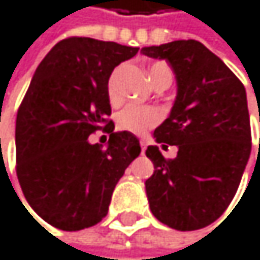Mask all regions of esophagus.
Segmentation results:
<instances>
[{"mask_svg": "<svg viewBox=\"0 0 260 260\" xmlns=\"http://www.w3.org/2000/svg\"><path fill=\"white\" fill-rule=\"evenodd\" d=\"M140 146H142V152H145V151H146V143H145L143 140L140 142Z\"/></svg>", "mask_w": 260, "mask_h": 260, "instance_id": "34e87169", "label": "esophagus"}]
</instances>
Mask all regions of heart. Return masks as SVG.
I'll return each mask as SVG.
<instances>
[{
  "instance_id": "b5f03b06",
  "label": "heart",
  "mask_w": 260,
  "mask_h": 260,
  "mask_svg": "<svg viewBox=\"0 0 260 260\" xmlns=\"http://www.w3.org/2000/svg\"><path fill=\"white\" fill-rule=\"evenodd\" d=\"M121 69H123L121 66L114 69V72L108 80V94L112 102L118 99V77L121 74ZM165 71H170V68L165 63H154L148 71L151 83H154ZM160 120H161V112L157 108L143 106V105H129L117 117L118 127L133 134L146 133L148 129L154 127Z\"/></svg>"
}]
</instances>
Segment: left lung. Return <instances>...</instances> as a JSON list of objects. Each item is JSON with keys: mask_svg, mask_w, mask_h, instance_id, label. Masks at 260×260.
Listing matches in <instances>:
<instances>
[{"mask_svg": "<svg viewBox=\"0 0 260 260\" xmlns=\"http://www.w3.org/2000/svg\"><path fill=\"white\" fill-rule=\"evenodd\" d=\"M174 71L177 95L171 112L154 131L157 145L146 149L154 174L145 182L151 213L179 231L217 220L231 203L251 152L247 92L228 66L196 40L143 47Z\"/></svg>", "mask_w": 260, "mask_h": 260, "instance_id": "8db88e82", "label": "left lung"}]
</instances>
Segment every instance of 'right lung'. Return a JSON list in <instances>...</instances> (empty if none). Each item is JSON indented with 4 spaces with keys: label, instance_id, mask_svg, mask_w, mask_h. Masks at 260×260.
I'll return each mask as SVG.
<instances>
[{
    "label": "right lung",
    "instance_id": "add662e5",
    "mask_svg": "<svg viewBox=\"0 0 260 260\" xmlns=\"http://www.w3.org/2000/svg\"><path fill=\"white\" fill-rule=\"evenodd\" d=\"M139 47L72 37L55 44L37 68L16 115V176L30 208L49 225L78 231L99 223L124 170L142 148L114 131L108 80ZM99 128L106 147L92 145Z\"/></svg>",
    "mask_w": 260,
    "mask_h": 260
}]
</instances>
